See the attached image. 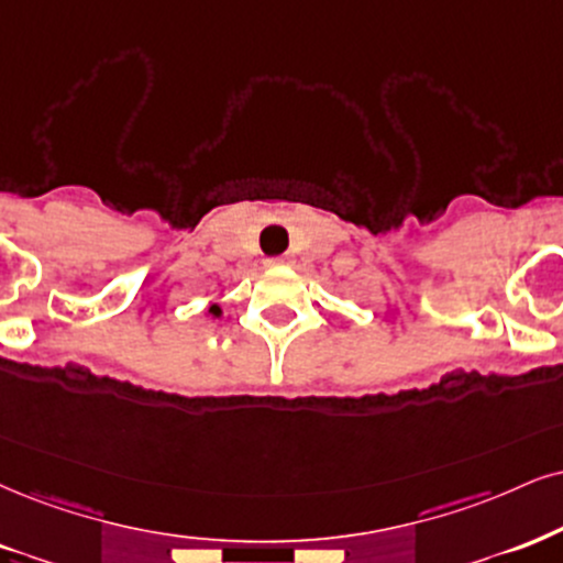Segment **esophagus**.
<instances>
[{
	"mask_svg": "<svg viewBox=\"0 0 563 563\" xmlns=\"http://www.w3.org/2000/svg\"><path fill=\"white\" fill-rule=\"evenodd\" d=\"M271 266H284V263H289L287 258H274V261H268Z\"/></svg>",
	"mask_w": 563,
	"mask_h": 563,
	"instance_id": "34e87169",
	"label": "esophagus"
}]
</instances>
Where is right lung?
<instances>
[{
    "instance_id": "right-lung-1",
    "label": "right lung",
    "mask_w": 563,
    "mask_h": 563,
    "mask_svg": "<svg viewBox=\"0 0 563 563\" xmlns=\"http://www.w3.org/2000/svg\"><path fill=\"white\" fill-rule=\"evenodd\" d=\"M206 316H213V318H221V308L219 305H211V308L206 310Z\"/></svg>"
}]
</instances>
